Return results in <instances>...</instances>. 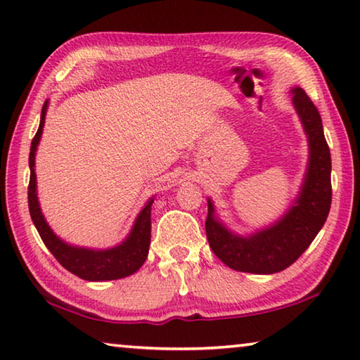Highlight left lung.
<instances>
[{
    "label": "left lung",
    "mask_w": 360,
    "mask_h": 360,
    "mask_svg": "<svg viewBox=\"0 0 360 360\" xmlns=\"http://www.w3.org/2000/svg\"><path fill=\"white\" fill-rule=\"evenodd\" d=\"M292 101L309 139V169L294 207L271 228L239 238L214 218L208 200L205 231L213 254L238 271L270 275L292 265L323 226L331 207V157L321 117L302 89L292 90Z\"/></svg>",
    "instance_id": "8db88e82"
}]
</instances>
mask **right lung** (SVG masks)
Instances as JSON below:
<instances>
[{"instance_id": "1", "label": "right lung", "mask_w": 360, "mask_h": 360, "mask_svg": "<svg viewBox=\"0 0 360 360\" xmlns=\"http://www.w3.org/2000/svg\"><path fill=\"white\" fill-rule=\"evenodd\" d=\"M48 101L43 103L40 126L37 131L35 137L32 139L30 155H29V166H30V181H29V210L32 221H34L37 231L48 250L55 255V259L66 268L68 271L82 278L87 281H110L126 278L132 273H136L139 268L143 265L150 248V229H152V219H150V212H152L153 198H150L143 210L139 213V217L134 223L131 234L127 236L124 243L108 250H90L80 249L68 245L66 243L58 238L48 226L45 218H43L39 198H37V179H35V150L39 146L43 124H45Z\"/></svg>"}]
</instances>
